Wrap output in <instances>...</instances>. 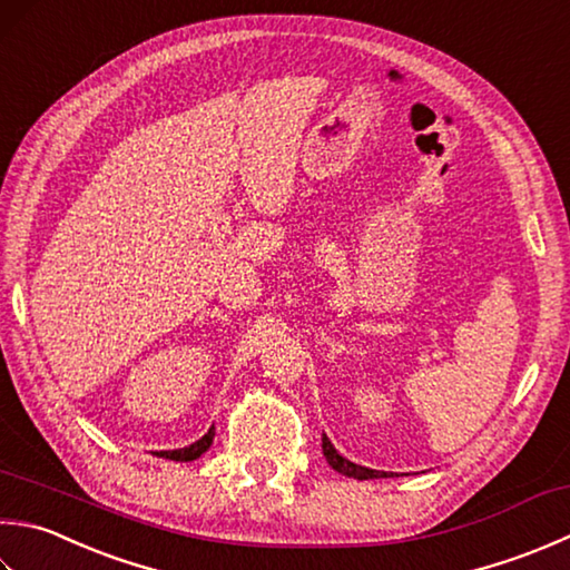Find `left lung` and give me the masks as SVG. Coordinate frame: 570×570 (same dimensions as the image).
Instances as JSON below:
<instances>
[{
    "mask_svg": "<svg viewBox=\"0 0 570 570\" xmlns=\"http://www.w3.org/2000/svg\"><path fill=\"white\" fill-rule=\"evenodd\" d=\"M323 456H326V462L336 470L338 474H345V476H353V479H383V476H393L387 472H377V470H367V466H361L355 464L351 460H345L343 454L336 452V448H333L331 440L323 434Z\"/></svg>",
    "mask_w": 570,
    "mask_h": 570,
    "instance_id": "8db88e82",
    "label": "left lung"
}]
</instances>
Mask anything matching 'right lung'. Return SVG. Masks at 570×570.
Here are the masks:
<instances>
[{"instance_id":"obj_1","label":"right lung","mask_w":570,"mask_h":570,"mask_svg":"<svg viewBox=\"0 0 570 570\" xmlns=\"http://www.w3.org/2000/svg\"><path fill=\"white\" fill-rule=\"evenodd\" d=\"M212 440H215V428H209L205 438H199L197 442L189 444V448L173 450V452H160L158 456H165V460H175V462H193V460H197V456H203L209 450Z\"/></svg>"}]
</instances>
